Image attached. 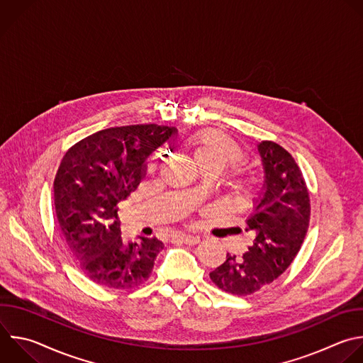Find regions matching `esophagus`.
Returning <instances> with one entry per match:
<instances>
[{"label": "esophagus", "instance_id": "34e87169", "mask_svg": "<svg viewBox=\"0 0 363 363\" xmlns=\"http://www.w3.org/2000/svg\"><path fill=\"white\" fill-rule=\"evenodd\" d=\"M174 239H178V240H181V242H184L186 245H191V247L199 244V240H201L199 236H192V235H185V233H177L174 236Z\"/></svg>", "mask_w": 363, "mask_h": 363}]
</instances>
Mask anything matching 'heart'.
Returning a JSON list of instances; mask_svg holds the SVG:
<instances>
[{
  "instance_id": "1",
  "label": "heart",
  "mask_w": 363,
  "mask_h": 363,
  "mask_svg": "<svg viewBox=\"0 0 363 363\" xmlns=\"http://www.w3.org/2000/svg\"><path fill=\"white\" fill-rule=\"evenodd\" d=\"M198 168H213L219 172L244 162V152L239 145L218 133H199L188 143ZM236 194L240 201L248 202L254 196V185L250 179L236 184Z\"/></svg>"
}]
</instances>
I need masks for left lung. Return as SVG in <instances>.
Instances as JSON below:
<instances>
[{
    "label": "left lung",
    "mask_w": 363,
    "mask_h": 363,
    "mask_svg": "<svg viewBox=\"0 0 363 363\" xmlns=\"http://www.w3.org/2000/svg\"><path fill=\"white\" fill-rule=\"evenodd\" d=\"M264 167V186L254 199V213L247 229L254 244L240 259L226 261L209 274L222 291L250 296L281 277L298 255L311 218L309 192L292 155L272 141L258 144Z\"/></svg>",
    "instance_id": "left-lung-1"
}]
</instances>
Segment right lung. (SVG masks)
Returning a JSON list of instances; mask_svg holds the SVG:
<instances>
[{
	"label": "right lung",
	"instance_id": "add662e5",
	"mask_svg": "<svg viewBox=\"0 0 363 363\" xmlns=\"http://www.w3.org/2000/svg\"><path fill=\"white\" fill-rule=\"evenodd\" d=\"M177 134L157 124L98 131L64 155L54 179V203L67 250L95 284L133 289L148 281L164 248L157 238L124 244L118 203L145 175L147 158Z\"/></svg>",
	"mask_w": 363,
	"mask_h": 363
}]
</instances>
